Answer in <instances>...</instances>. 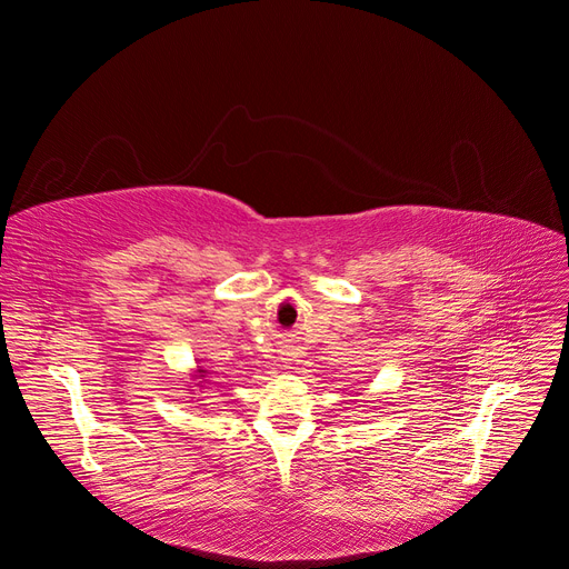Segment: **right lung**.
<instances>
[{"label":"right lung","mask_w":569,"mask_h":569,"mask_svg":"<svg viewBox=\"0 0 569 569\" xmlns=\"http://www.w3.org/2000/svg\"><path fill=\"white\" fill-rule=\"evenodd\" d=\"M194 380L206 382V370H203V368H197V377H194ZM199 387H203V385H199Z\"/></svg>","instance_id":"right-lung-1"}]
</instances>
